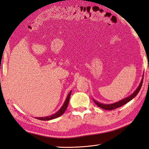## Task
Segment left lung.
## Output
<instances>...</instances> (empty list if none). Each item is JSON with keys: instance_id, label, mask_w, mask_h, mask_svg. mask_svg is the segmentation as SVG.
Listing matches in <instances>:
<instances>
[{"instance_id": "obj_1", "label": "left lung", "mask_w": 149, "mask_h": 149, "mask_svg": "<svg viewBox=\"0 0 149 149\" xmlns=\"http://www.w3.org/2000/svg\"><path fill=\"white\" fill-rule=\"evenodd\" d=\"M143 76H142V79L141 80V83H140V84L139 85L138 88H137L136 91H135L131 94V95L127 97L125 99H123V100L119 101V102H115V103H113V104H102V103L96 101V100H93V101H94V103H95L97 106H99L100 107L102 108V109H104L105 110L111 111V110H113L114 109H116V108L121 107L122 106L125 104L126 103H127L130 101H131L133 98H134L135 97L137 96V94L139 93L140 89H141L142 85V82H143Z\"/></svg>"}]
</instances>
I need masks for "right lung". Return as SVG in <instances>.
Segmentation results:
<instances>
[{
    "mask_svg": "<svg viewBox=\"0 0 149 149\" xmlns=\"http://www.w3.org/2000/svg\"><path fill=\"white\" fill-rule=\"evenodd\" d=\"M71 94V91L69 93L68 95L64 104H63V106H61V107L60 108V110L58 111V112H56V113H55L52 116H47V117H43V118H36L39 119V120H52V119H53L57 118H58V117L61 116L65 112L66 108L68 107V105Z\"/></svg>",
    "mask_w": 149,
    "mask_h": 149,
    "instance_id": "right-lung-1",
    "label": "right lung"
}]
</instances>
